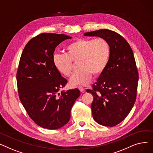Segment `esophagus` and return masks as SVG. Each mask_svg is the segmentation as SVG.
I'll use <instances>...</instances> for the list:
<instances>
[{
  "label": "esophagus",
  "instance_id": "34e87169",
  "mask_svg": "<svg viewBox=\"0 0 153 153\" xmlns=\"http://www.w3.org/2000/svg\"><path fill=\"white\" fill-rule=\"evenodd\" d=\"M78 89H79V91H81V92H84V88L82 87V86H79L78 87Z\"/></svg>",
  "mask_w": 153,
  "mask_h": 153
}]
</instances>
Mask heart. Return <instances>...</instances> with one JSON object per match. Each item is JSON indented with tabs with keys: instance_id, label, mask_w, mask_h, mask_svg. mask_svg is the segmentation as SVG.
Here are the masks:
<instances>
[{
	"instance_id": "heart-1",
	"label": "heart",
	"mask_w": 153,
	"mask_h": 153,
	"mask_svg": "<svg viewBox=\"0 0 153 153\" xmlns=\"http://www.w3.org/2000/svg\"><path fill=\"white\" fill-rule=\"evenodd\" d=\"M66 53L54 54L53 62L61 73L69 77L73 69V62L77 61L79 69L70 79L72 85H85L92 74L98 76L105 68L109 59L108 43L103 38H80L69 44Z\"/></svg>"
}]
</instances>
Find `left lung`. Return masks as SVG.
I'll return each instance as SVG.
<instances>
[{
	"label": "left lung",
	"instance_id": "1",
	"mask_svg": "<svg viewBox=\"0 0 153 153\" xmlns=\"http://www.w3.org/2000/svg\"><path fill=\"white\" fill-rule=\"evenodd\" d=\"M100 37L108 43L110 53L105 68L92 89V116L99 124L114 126L129 114L136 99L138 72L131 48L126 40L116 32L102 29L84 34Z\"/></svg>",
	"mask_w": 153,
	"mask_h": 153
}]
</instances>
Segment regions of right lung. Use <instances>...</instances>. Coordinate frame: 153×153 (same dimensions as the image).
I'll return each instance as SVG.
<instances>
[{"label":"right lung","instance_id":"right-lung-1","mask_svg":"<svg viewBox=\"0 0 153 153\" xmlns=\"http://www.w3.org/2000/svg\"><path fill=\"white\" fill-rule=\"evenodd\" d=\"M71 38L64 34H39L28 42L20 59V100L31 119L46 129H58L69 122L71 108L81 94L77 88L58 92L68 81L55 67L53 54L59 43Z\"/></svg>","mask_w":153,"mask_h":153}]
</instances>
